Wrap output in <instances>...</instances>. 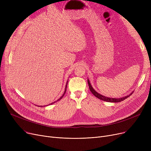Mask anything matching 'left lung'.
I'll return each mask as SVG.
<instances>
[{
  "instance_id": "1",
  "label": "left lung",
  "mask_w": 151,
  "mask_h": 151,
  "mask_svg": "<svg viewBox=\"0 0 151 151\" xmlns=\"http://www.w3.org/2000/svg\"><path fill=\"white\" fill-rule=\"evenodd\" d=\"M88 85H89V89L90 91H91V92L95 96H96V97H97L98 99L101 100H104V101H108V102H114V103H117V102H120V101H122L123 100H124L125 99H126L127 98H128L129 97H130L131 95L133 93V92H132L130 94H129V96H125L124 97H122V98H119V99H116V98H109V97H105V96H102V95L99 93L97 92H96V91H95L93 89V88H92V85L90 83V81L89 80H88Z\"/></svg>"
}]
</instances>
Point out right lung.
Returning <instances> with one entry per match:
<instances>
[{
	"label": "right lung",
	"instance_id": "obj_1",
	"mask_svg": "<svg viewBox=\"0 0 151 151\" xmlns=\"http://www.w3.org/2000/svg\"><path fill=\"white\" fill-rule=\"evenodd\" d=\"M67 83H68V81H67V84H66V86H65V91H64V92H63V94L62 95V96L56 101H54V102H53V103H51V104H50V105H52V104H54V103H55V102H57L58 101H59V100H60V99H62V97H63V96H64V95H65V92H66V91H67Z\"/></svg>",
	"mask_w": 151,
	"mask_h": 151
}]
</instances>
